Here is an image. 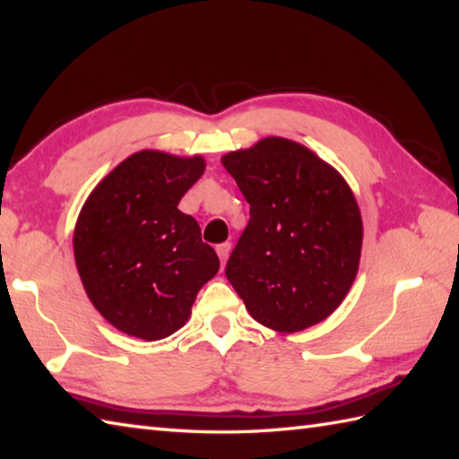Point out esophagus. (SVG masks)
Instances as JSON below:
<instances>
[{
    "label": "esophagus",
    "mask_w": 459,
    "mask_h": 459,
    "mask_svg": "<svg viewBox=\"0 0 459 459\" xmlns=\"http://www.w3.org/2000/svg\"><path fill=\"white\" fill-rule=\"evenodd\" d=\"M229 252H230V242H222V245H217V255L221 258V264H224V262H227Z\"/></svg>",
    "instance_id": "34e87169"
}]
</instances>
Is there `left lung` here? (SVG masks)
Masks as SVG:
<instances>
[{"mask_svg": "<svg viewBox=\"0 0 459 459\" xmlns=\"http://www.w3.org/2000/svg\"><path fill=\"white\" fill-rule=\"evenodd\" d=\"M222 165L250 204V219L227 262L248 314L294 333L333 314L359 270L363 222L341 175L314 152L266 138Z\"/></svg>", "mask_w": 459, "mask_h": 459, "instance_id": "1", "label": "left lung"}]
</instances>
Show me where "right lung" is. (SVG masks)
<instances>
[{"mask_svg": "<svg viewBox=\"0 0 459 459\" xmlns=\"http://www.w3.org/2000/svg\"><path fill=\"white\" fill-rule=\"evenodd\" d=\"M204 171L203 158L143 150L124 160L84 203L74 260L94 307L145 341L175 333L191 314L219 256L201 240L181 197Z\"/></svg>", "mask_w": 459, "mask_h": 459, "instance_id": "obj_1", "label": "right lung"}]
</instances>
